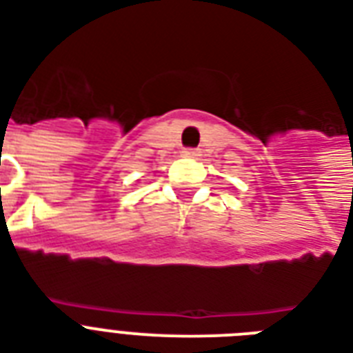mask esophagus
Listing matches in <instances>:
<instances>
[{"mask_svg":"<svg viewBox=\"0 0 353 353\" xmlns=\"http://www.w3.org/2000/svg\"><path fill=\"white\" fill-rule=\"evenodd\" d=\"M183 155H185V157H196V155H198V150H196V148H185V150H183Z\"/></svg>","mask_w":353,"mask_h":353,"instance_id":"1","label":"esophagus"}]
</instances>
